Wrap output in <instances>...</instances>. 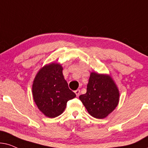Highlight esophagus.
Wrapping results in <instances>:
<instances>
[{
	"label": "esophagus",
	"mask_w": 148,
	"mask_h": 148,
	"mask_svg": "<svg viewBox=\"0 0 148 148\" xmlns=\"http://www.w3.org/2000/svg\"><path fill=\"white\" fill-rule=\"evenodd\" d=\"M74 92H75V93H76V96H77V97H78V96H79V95H80V90L79 89L76 90L75 91H74Z\"/></svg>",
	"instance_id": "esophagus-1"
}]
</instances>
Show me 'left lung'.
I'll use <instances>...</instances> for the list:
<instances>
[{"label": "left lung", "instance_id": "left-lung-1", "mask_svg": "<svg viewBox=\"0 0 148 148\" xmlns=\"http://www.w3.org/2000/svg\"><path fill=\"white\" fill-rule=\"evenodd\" d=\"M119 90L111 76L91 72L85 94L79 96L88 114L95 119L107 117L119 102Z\"/></svg>", "mask_w": 148, "mask_h": 148}]
</instances>
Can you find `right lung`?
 Listing matches in <instances>:
<instances>
[{
	"label": "right lung",
	"mask_w": 148,
	"mask_h": 148,
	"mask_svg": "<svg viewBox=\"0 0 148 148\" xmlns=\"http://www.w3.org/2000/svg\"><path fill=\"white\" fill-rule=\"evenodd\" d=\"M62 70V66L57 63L45 65L33 81L35 103L42 114L51 119L62 114L67 102L76 97V94L69 88Z\"/></svg>",
	"instance_id": "add662e5"
}]
</instances>
